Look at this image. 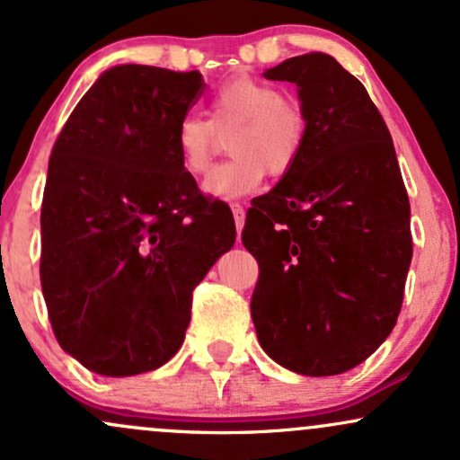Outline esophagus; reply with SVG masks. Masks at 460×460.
Masks as SVG:
<instances>
[{
	"label": "esophagus",
	"mask_w": 460,
	"mask_h": 460,
	"mask_svg": "<svg viewBox=\"0 0 460 460\" xmlns=\"http://www.w3.org/2000/svg\"><path fill=\"white\" fill-rule=\"evenodd\" d=\"M231 212H234L235 229H237V234H240V231H242V226H244V218H246V212H244V208H242L240 203H231Z\"/></svg>",
	"instance_id": "esophagus-1"
}]
</instances>
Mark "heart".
Listing matches in <instances>:
<instances>
[{
  "instance_id": "heart-1",
  "label": "heart",
  "mask_w": 460,
  "mask_h": 460,
  "mask_svg": "<svg viewBox=\"0 0 460 460\" xmlns=\"http://www.w3.org/2000/svg\"><path fill=\"white\" fill-rule=\"evenodd\" d=\"M307 114L296 99L252 77L225 82L209 99V119L186 114L175 128L179 162L192 175L208 171L220 134L229 136V162L203 179L218 199H240L261 186L266 172L283 177L300 162L307 145Z\"/></svg>"
}]
</instances>
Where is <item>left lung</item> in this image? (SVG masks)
<instances>
[{"label":"left lung","instance_id":"1","mask_svg":"<svg viewBox=\"0 0 460 460\" xmlns=\"http://www.w3.org/2000/svg\"><path fill=\"white\" fill-rule=\"evenodd\" d=\"M263 77L296 84L309 129L242 231L260 263L252 324L279 366L332 376L394 331L413 257L409 197L381 112L335 58H289Z\"/></svg>","mask_w":460,"mask_h":460}]
</instances>
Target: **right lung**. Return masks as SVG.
Wrapping results in <instances>:
<instances>
[{"mask_svg": "<svg viewBox=\"0 0 460 460\" xmlns=\"http://www.w3.org/2000/svg\"><path fill=\"white\" fill-rule=\"evenodd\" d=\"M203 88L199 71L110 68L51 149L40 285L58 344L103 376L175 355L192 289L235 242L234 216L199 192L175 151Z\"/></svg>", "mask_w": 460, "mask_h": 460, "instance_id": "1", "label": "right lung"}]
</instances>
